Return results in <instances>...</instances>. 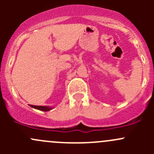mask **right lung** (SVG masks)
<instances>
[{"instance_id": "obj_1", "label": "right lung", "mask_w": 154, "mask_h": 154, "mask_svg": "<svg viewBox=\"0 0 154 154\" xmlns=\"http://www.w3.org/2000/svg\"><path fill=\"white\" fill-rule=\"evenodd\" d=\"M31 107L34 109H36L38 110H42V111H45L47 112L51 110L52 109V107H49V106H34V105H29Z\"/></svg>"}]
</instances>
